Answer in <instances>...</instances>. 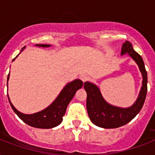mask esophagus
Returning <instances> with one entry per match:
<instances>
[{
  "mask_svg": "<svg viewBox=\"0 0 155 155\" xmlns=\"http://www.w3.org/2000/svg\"><path fill=\"white\" fill-rule=\"evenodd\" d=\"M89 76L87 75H80V80H82L83 82L84 83L86 82V81H87V80H89Z\"/></svg>",
  "mask_w": 155,
  "mask_h": 155,
  "instance_id": "1",
  "label": "esophagus"
}]
</instances>
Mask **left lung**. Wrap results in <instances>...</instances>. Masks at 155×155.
Segmentation results:
<instances>
[{
	"instance_id": "obj_1",
	"label": "left lung",
	"mask_w": 155,
	"mask_h": 155,
	"mask_svg": "<svg viewBox=\"0 0 155 155\" xmlns=\"http://www.w3.org/2000/svg\"><path fill=\"white\" fill-rule=\"evenodd\" d=\"M128 54L137 63L143 78L142 86L137 101L131 107L122 108L109 104L104 101L100 89L95 84L85 82L84 87L87 92V110L90 120L97 126L104 129H114L127 124L137 116L144 104L147 93V72L144 62L139 54L133 49L128 41L123 44L121 54Z\"/></svg>"
}]
</instances>
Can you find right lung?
<instances>
[{
  "mask_svg": "<svg viewBox=\"0 0 155 155\" xmlns=\"http://www.w3.org/2000/svg\"><path fill=\"white\" fill-rule=\"evenodd\" d=\"M37 46L42 47H50V45L46 44H38ZM8 78H9V74L8 75V78H7L8 80ZM82 86L83 82L80 80H75L72 82L69 83L64 87V88L60 92V94L58 95V97L48 108L41 111V112L34 113V114H30V115L23 114L17 110L11 104L8 97V101L10 103L11 107L14 111V113L25 124L35 128L51 129V128L55 127L62 122L63 116L65 114L68 104L70 103L73 97L75 96L76 91L81 88Z\"/></svg>",
  "mask_w": 155,
  "mask_h": 155,
  "instance_id": "1",
  "label": "right lung"
}]
</instances>
